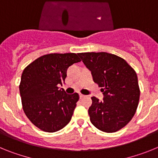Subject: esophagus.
<instances>
[{
	"mask_svg": "<svg viewBox=\"0 0 158 158\" xmlns=\"http://www.w3.org/2000/svg\"><path fill=\"white\" fill-rule=\"evenodd\" d=\"M79 96H80V98L81 99V98H83V97H85V95L81 94V93H80V94H79Z\"/></svg>",
	"mask_w": 158,
	"mask_h": 158,
	"instance_id": "1",
	"label": "esophagus"
}]
</instances>
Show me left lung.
Masks as SVG:
<instances>
[{"label":"left lung","mask_w":158,"mask_h":158,"mask_svg":"<svg viewBox=\"0 0 158 158\" xmlns=\"http://www.w3.org/2000/svg\"><path fill=\"white\" fill-rule=\"evenodd\" d=\"M78 55L91 71L95 83L103 88L101 101L92 97L90 121L107 133L122 129L133 118L139 105L140 89L135 69L123 58L109 53H79Z\"/></svg>","instance_id":"1"}]
</instances>
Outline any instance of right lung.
I'll return each instance as SVG.
<instances>
[{"label":"right lung","mask_w":158,"mask_h":158,"mask_svg":"<svg viewBox=\"0 0 158 158\" xmlns=\"http://www.w3.org/2000/svg\"><path fill=\"white\" fill-rule=\"evenodd\" d=\"M81 62L78 54H48L38 58L23 71L19 93L25 115L41 131L55 132L71 120L79 95L66 94L58 86L67 69Z\"/></svg>","instance_id":"right-lung-1"}]
</instances>
